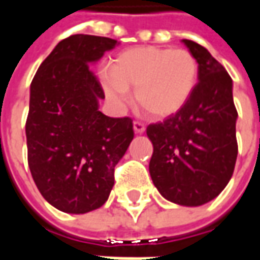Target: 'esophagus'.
Masks as SVG:
<instances>
[{
	"mask_svg": "<svg viewBox=\"0 0 260 260\" xmlns=\"http://www.w3.org/2000/svg\"><path fill=\"white\" fill-rule=\"evenodd\" d=\"M134 131H135V134H143L145 131H146V126H145V124L143 122H139V121H135L134 122Z\"/></svg>",
	"mask_w": 260,
	"mask_h": 260,
	"instance_id": "esophagus-1",
	"label": "esophagus"
}]
</instances>
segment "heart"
Returning a JSON list of instances; mask_svg holds the SVG:
<instances>
[{"label": "heart", "mask_w": 260, "mask_h": 260, "mask_svg": "<svg viewBox=\"0 0 260 260\" xmlns=\"http://www.w3.org/2000/svg\"><path fill=\"white\" fill-rule=\"evenodd\" d=\"M198 78L199 64L191 51L157 46L125 50L114 59L111 72L100 74L110 102L124 106L128 90L135 89L136 103L153 118L178 113L193 94Z\"/></svg>", "instance_id": "heart-1"}]
</instances>
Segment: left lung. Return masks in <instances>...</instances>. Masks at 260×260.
<instances>
[{
    "instance_id": "8db88e82",
    "label": "left lung",
    "mask_w": 260,
    "mask_h": 260,
    "mask_svg": "<svg viewBox=\"0 0 260 260\" xmlns=\"http://www.w3.org/2000/svg\"><path fill=\"white\" fill-rule=\"evenodd\" d=\"M199 64L198 85L178 113L147 126L149 173L157 191L181 206H202L223 191L238 154L233 79L206 48L182 40Z\"/></svg>"
}]
</instances>
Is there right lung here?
<instances>
[{"instance_id": "obj_1", "label": "right lung", "mask_w": 260, "mask_h": 260, "mask_svg": "<svg viewBox=\"0 0 260 260\" xmlns=\"http://www.w3.org/2000/svg\"><path fill=\"white\" fill-rule=\"evenodd\" d=\"M117 44L108 37L69 36L31 80L27 163L37 189L61 212L102 207L113 189L114 169L134 139L132 119L99 110L104 91L90 68Z\"/></svg>"}]
</instances>
